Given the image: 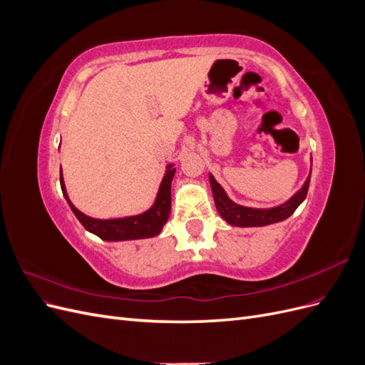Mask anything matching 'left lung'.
I'll return each instance as SVG.
<instances>
[{"label":"left lung","mask_w":365,"mask_h":365,"mask_svg":"<svg viewBox=\"0 0 365 365\" xmlns=\"http://www.w3.org/2000/svg\"><path fill=\"white\" fill-rule=\"evenodd\" d=\"M210 185H212V192L215 197V204L219 215L222 216L230 225L233 227H263L280 222V220L288 219L297 207L300 205L304 200L309 190V182H311V176L306 180L304 185L300 192H297L288 202H284L279 207L274 208H250L235 204L227 196L225 190L220 187V184L213 178V175H208Z\"/></svg>","instance_id":"left-lung-1"}]
</instances>
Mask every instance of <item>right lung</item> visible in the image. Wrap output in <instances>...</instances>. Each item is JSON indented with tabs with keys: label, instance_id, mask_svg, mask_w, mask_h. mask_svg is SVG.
Wrapping results in <instances>:
<instances>
[{
	"label": "right lung",
	"instance_id": "right-lung-1",
	"mask_svg": "<svg viewBox=\"0 0 365 365\" xmlns=\"http://www.w3.org/2000/svg\"><path fill=\"white\" fill-rule=\"evenodd\" d=\"M173 175H175V169L172 165H168V173L164 175V178L161 181L155 204H153L145 213L130 216V217H123V219L101 220V219H93L79 212V210L71 204L67 192H65L62 170H61V187H62V193L65 196V200H67L76 217L81 220V224L88 231H91V233H94L96 236H98L103 240L146 239V237H153L160 235L164 224L168 222L169 215H170V185H172Z\"/></svg>",
	"mask_w": 365,
	"mask_h": 365
}]
</instances>
